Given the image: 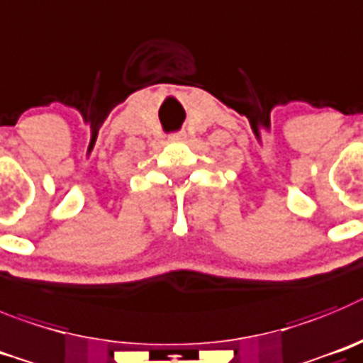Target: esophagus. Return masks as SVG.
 <instances>
[{"instance_id":"34e87169","label":"esophagus","mask_w":363,"mask_h":363,"mask_svg":"<svg viewBox=\"0 0 363 363\" xmlns=\"http://www.w3.org/2000/svg\"><path fill=\"white\" fill-rule=\"evenodd\" d=\"M184 137H186L184 132H179V133H174V135H172V139H177V141H181V139H184Z\"/></svg>"}]
</instances>
